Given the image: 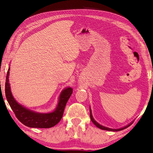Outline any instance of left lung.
Returning <instances> with one entry per match:
<instances>
[{
    "instance_id": "1",
    "label": "left lung",
    "mask_w": 153,
    "mask_h": 153,
    "mask_svg": "<svg viewBox=\"0 0 153 153\" xmlns=\"http://www.w3.org/2000/svg\"><path fill=\"white\" fill-rule=\"evenodd\" d=\"M90 118H91V120L92 122L97 127V128H99L101 129H103V130L111 131H118L123 130V129H126V128H128L129 126H130L132 124V123H133V122H132V123H129V124H128V126H125V127H123V128H120V129H111V128H106V127H105V126H101V125H100L99 123H97V122L95 121V120L93 119V116H92V114H91V109H90Z\"/></svg>"
}]
</instances>
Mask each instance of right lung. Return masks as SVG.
I'll list each match as a JSON object with an SVG mask.
<instances>
[{"mask_svg": "<svg viewBox=\"0 0 153 153\" xmlns=\"http://www.w3.org/2000/svg\"><path fill=\"white\" fill-rule=\"evenodd\" d=\"M9 70L10 68L6 74L5 95L9 105L19 121L27 127L35 128H50L56 125L62 118L65 106L73 93V89L71 87H68L62 91L60 96L59 102L54 112L47 114L35 112L24 108L14 99L9 84Z\"/></svg>", "mask_w": 153, "mask_h": 153, "instance_id": "obj_1", "label": "right lung"}]
</instances>
